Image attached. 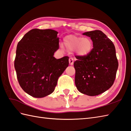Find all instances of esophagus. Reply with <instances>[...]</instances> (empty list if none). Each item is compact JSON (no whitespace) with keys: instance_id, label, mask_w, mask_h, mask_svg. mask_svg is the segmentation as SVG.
<instances>
[{"instance_id":"obj_1","label":"esophagus","mask_w":131,"mask_h":131,"mask_svg":"<svg viewBox=\"0 0 131 131\" xmlns=\"http://www.w3.org/2000/svg\"><path fill=\"white\" fill-rule=\"evenodd\" d=\"M69 64L70 65H72L73 64H74V59H73V58H72V57H70V58L69 59Z\"/></svg>"}]
</instances>
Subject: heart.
<instances>
[{
  "label": "heart",
  "mask_w": 131,
  "mask_h": 131,
  "mask_svg": "<svg viewBox=\"0 0 131 131\" xmlns=\"http://www.w3.org/2000/svg\"><path fill=\"white\" fill-rule=\"evenodd\" d=\"M63 44L68 50L75 51L81 56L88 55L92 51L93 41L89 37H83L75 35H69L63 39Z\"/></svg>",
  "instance_id": "b5f03b06"
}]
</instances>
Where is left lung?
<instances>
[{
	"mask_svg": "<svg viewBox=\"0 0 131 131\" xmlns=\"http://www.w3.org/2000/svg\"><path fill=\"white\" fill-rule=\"evenodd\" d=\"M83 35L90 37L93 48L86 56H78L74 62L75 85L81 93L98 95L114 83L118 67L115 48L113 42L99 30Z\"/></svg>",
	"mask_w": 131,
	"mask_h": 131,
	"instance_id": "obj_1",
	"label": "left lung"
}]
</instances>
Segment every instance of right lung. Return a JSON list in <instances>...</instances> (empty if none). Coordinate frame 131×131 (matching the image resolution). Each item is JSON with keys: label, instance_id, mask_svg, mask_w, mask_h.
<instances>
[{"label": "right lung", "instance_id": "add662e5", "mask_svg": "<svg viewBox=\"0 0 131 131\" xmlns=\"http://www.w3.org/2000/svg\"><path fill=\"white\" fill-rule=\"evenodd\" d=\"M57 33L53 29H33L17 45L14 68L18 80L24 92L35 98L52 93L69 66V57H53L59 48Z\"/></svg>", "mask_w": 131, "mask_h": 131}]
</instances>
